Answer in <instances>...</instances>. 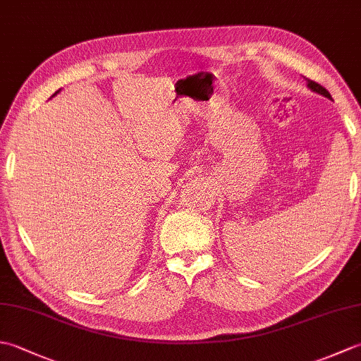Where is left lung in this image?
<instances>
[{
  "label": "left lung",
  "mask_w": 361,
  "mask_h": 361,
  "mask_svg": "<svg viewBox=\"0 0 361 361\" xmlns=\"http://www.w3.org/2000/svg\"><path fill=\"white\" fill-rule=\"evenodd\" d=\"M305 80H307V88H309V90H312L313 93H318V94L324 96V97H327V99H331V101H332V96H331V93H329V91H327L324 87H321L319 83L313 82V80H309V79H305Z\"/></svg>",
  "instance_id": "1"
}]
</instances>
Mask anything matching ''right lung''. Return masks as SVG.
Instances as JSON below:
<instances>
[{"label": "right lung", "mask_w": 361, "mask_h": 361, "mask_svg": "<svg viewBox=\"0 0 361 361\" xmlns=\"http://www.w3.org/2000/svg\"><path fill=\"white\" fill-rule=\"evenodd\" d=\"M59 91H60V90H59ZM59 91H56V94H57V93H59ZM56 94H54V96H56Z\"/></svg>", "instance_id": "add662e5"}]
</instances>
